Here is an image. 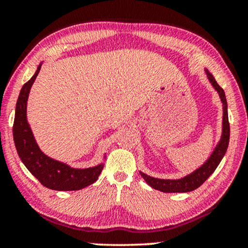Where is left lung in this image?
<instances>
[{"label": "left lung", "mask_w": 248, "mask_h": 248, "mask_svg": "<svg viewBox=\"0 0 248 248\" xmlns=\"http://www.w3.org/2000/svg\"><path fill=\"white\" fill-rule=\"evenodd\" d=\"M206 74L209 82L212 83V86L215 88L216 92L220 95L221 102L223 104V122H222V136L220 142L216 145L214 152L212 153V155L209 156L208 160L203 164L202 167H199L197 170H194L193 173H191L187 176L180 178V180H161V178H155L151 177L149 175L140 171V176H142L147 184L153 189L161 191V192H190V191L196 190L197 187H199L202 184L205 182L211 175L214 173V170L217 168V166L220 165V162L227 152L228 145H229V139H230V124H229V119H228V104H227V98H225L224 90L218 86L216 82L214 77L209 73L207 70H205Z\"/></svg>", "instance_id": "obj_1"}]
</instances>
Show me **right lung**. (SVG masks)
I'll list each match as a JSON object with an SVG mask.
<instances>
[{
    "instance_id": "obj_1",
    "label": "right lung",
    "mask_w": 248,
    "mask_h": 248,
    "mask_svg": "<svg viewBox=\"0 0 248 248\" xmlns=\"http://www.w3.org/2000/svg\"><path fill=\"white\" fill-rule=\"evenodd\" d=\"M40 68L41 64L37 67L35 74L21 88L16 104L15 121L12 128L16 149L23 164L42 186L57 191L81 190L95 183L101 175L104 165L99 164L95 167L84 169L72 168L66 164L49 158L41 151L26 117L28 93L39 74Z\"/></svg>"
}]
</instances>
